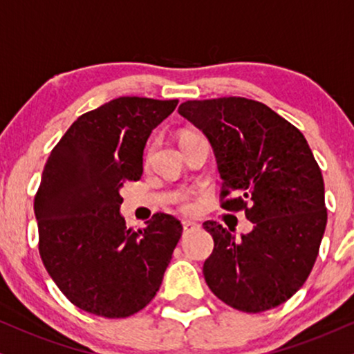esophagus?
Segmentation results:
<instances>
[{
	"label": "esophagus",
	"mask_w": 354,
	"mask_h": 354,
	"mask_svg": "<svg viewBox=\"0 0 354 354\" xmlns=\"http://www.w3.org/2000/svg\"><path fill=\"white\" fill-rule=\"evenodd\" d=\"M199 223L192 222V221H183V229H185V232H191L194 229H198Z\"/></svg>",
	"instance_id": "obj_1"
}]
</instances>
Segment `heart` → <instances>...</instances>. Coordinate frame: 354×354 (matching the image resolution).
I'll use <instances>...</instances> for the list:
<instances>
[{"label":"heart","mask_w":354,"mask_h":354,"mask_svg":"<svg viewBox=\"0 0 354 354\" xmlns=\"http://www.w3.org/2000/svg\"><path fill=\"white\" fill-rule=\"evenodd\" d=\"M183 207H185V209H189V207H191V205H189V204H187V203H185V204H183Z\"/></svg>","instance_id":"b5f03b06"}]
</instances>
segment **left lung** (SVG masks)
<instances>
[{"mask_svg": "<svg viewBox=\"0 0 354 354\" xmlns=\"http://www.w3.org/2000/svg\"><path fill=\"white\" fill-rule=\"evenodd\" d=\"M207 137L227 210H245L253 230L235 239L218 222L205 283L236 310L258 314L290 299L319 254L326 225L324 176L306 137L263 102L247 97L186 101L178 109Z\"/></svg>", "mask_w": 354, "mask_h": 354, "instance_id": "left-lung-1", "label": "left lung"}]
</instances>
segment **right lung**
<instances>
[{"instance_id": "1", "label": "right lung", "mask_w": 354, "mask_h": 354, "mask_svg": "<svg viewBox=\"0 0 354 354\" xmlns=\"http://www.w3.org/2000/svg\"><path fill=\"white\" fill-rule=\"evenodd\" d=\"M178 100L122 96L80 115L53 147L34 199L39 253L58 289L89 314L124 319L160 289L183 225L156 212L127 229L120 187L140 180L144 149Z\"/></svg>"}]
</instances>
